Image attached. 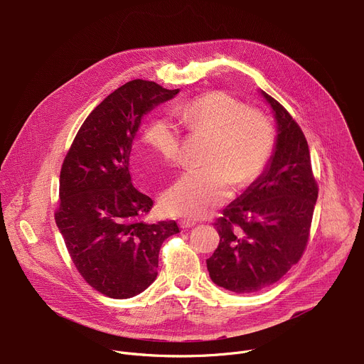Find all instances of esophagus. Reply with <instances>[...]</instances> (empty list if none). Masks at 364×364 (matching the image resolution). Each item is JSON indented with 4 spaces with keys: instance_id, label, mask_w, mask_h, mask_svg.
Instances as JSON below:
<instances>
[{
    "instance_id": "obj_1",
    "label": "esophagus",
    "mask_w": 364,
    "mask_h": 364,
    "mask_svg": "<svg viewBox=\"0 0 364 364\" xmlns=\"http://www.w3.org/2000/svg\"><path fill=\"white\" fill-rule=\"evenodd\" d=\"M196 225V220H193V219H181L180 220V226L183 228V229H190V228H193Z\"/></svg>"
}]
</instances>
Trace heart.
Returning <instances> with one entry per match:
<instances>
[{
  "instance_id": "heart-1",
  "label": "heart",
  "mask_w": 364,
  "mask_h": 364,
  "mask_svg": "<svg viewBox=\"0 0 364 364\" xmlns=\"http://www.w3.org/2000/svg\"><path fill=\"white\" fill-rule=\"evenodd\" d=\"M176 117L191 132L213 138L204 168L186 170L161 196L163 209L198 219L228 201L233 183L242 188L268 166L275 134L269 119L226 92H212L180 103ZM142 141L168 163L180 159V129L170 118H152Z\"/></svg>"
}]
</instances>
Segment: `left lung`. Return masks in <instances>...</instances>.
<instances>
[{
	"mask_svg": "<svg viewBox=\"0 0 364 364\" xmlns=\"http://www.w3.org/2000/svg\"><path fill=\"white\" fill-rule=\"evenodd\" d=\"M272 109L277 136L268 166L215 223L220 242L207 259L212 281L236 294L278 282L306 246L318 187L306 139L272 96L259 90Z\"/></svg>",
	"mask_w": 364,
	"mask_h": 364,
	"instance_id": "left-lung-1",
	"label": "left lung"
}]
</instances>
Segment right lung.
<instances>
[{
	"instance_id": "right-lung-1",
	"label": "right lung",
	"mask_w": 364,
	"mask_h": 364,
	"mask_svg": "<svg viewBox=\"0 0 364 364\" xmlns=\"http://www.w3.org/2000/svg\"><path fill=\"white\" fill-rule=\"evenodd\" d=\"M178 92L141 79L118 87L85 119L63 161L56 225L80 275L109 298L145 291L159 275L163 242L180 232L174 220H139L154 201L129 174L144 117Z\"/></svg>"
}]
</instances>
